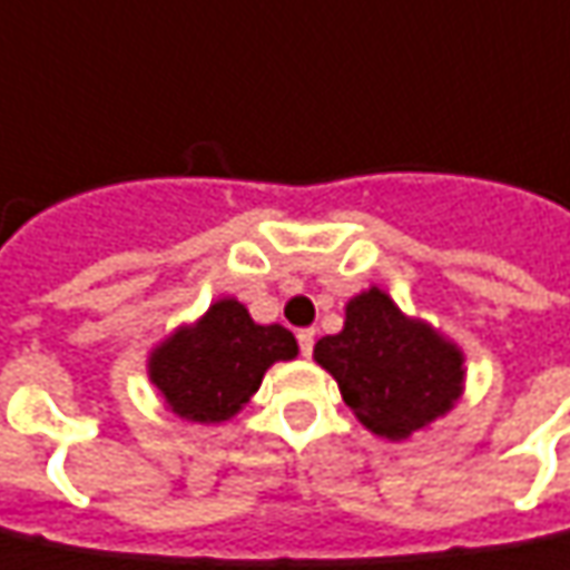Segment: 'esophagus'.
<instances>
[{"label": "esophagus", "mask_w": 570, "mask_h": 570, "mask_svg": "<svg viewBox=\"0 0 570 570\" xmlns=\"http://www.w3.org/2000/svg\"><path fill=\"white\" fill-rule=\"evenodd\" d=\"M298 348H302V354L308 357L314 348V330L312 326H305V330H298Z\"/></svg>", "instance_id": "34e87169"}]
</instances>
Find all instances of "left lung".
Masks as SVG:
<instances>
[{
	"label": "left lung",
	"instance_id": "1",
	"mask_svg": "<svg viewBox=\"0 0 570 570\" xmlns=\"http://www.w3.org/2000/svg\"><path fill=\"white\" fill-rule=\"evenodd\" d=\"M314 361L336 380L357 423L385 441L448 416L465 389V354L441 330L410 317L380 286L345 305L340 333L314 345Z\"/></svg>",
	"mask_w": 570,
	"mask_h": 570
}]
</instances>
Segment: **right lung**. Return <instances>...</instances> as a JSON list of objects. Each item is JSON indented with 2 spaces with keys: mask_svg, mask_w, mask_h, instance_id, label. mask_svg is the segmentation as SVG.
<instances>
[{
  "mask_svg": "<svg viewBox=\"0 0 570 570\" xmlns=\"http://www.w3.org/2000/svg\"><path fill=\"white\" fill-rule=\"evenodd\" d=\"M296 354L286 326L256 324L240 298L222 296L150 348L147 380L178 420L216 425L246 407L272 364Z\"/></svg>",
  "mask_w": 570,
  "mask_h": 570,
  "instance_id": "obj_1",
  "label": "right lung"
}]
</instances>
